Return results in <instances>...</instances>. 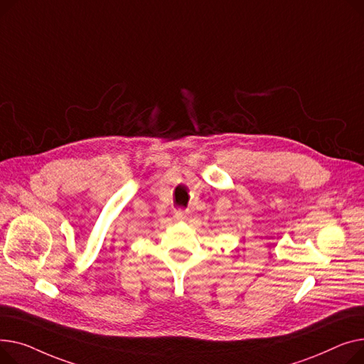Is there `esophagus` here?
I'll return each instance as SVG.
<instances>
[{"label": "esophagus", "mask_w": 364, "mask_h": 364, "mask_svg": "<svg viewBox=\"0 0 364 364\" xmlns=\"http://www.w3.org/2000/svg\"><path fill=\"white\" fill-rule=\"evenodd\" d=\"M175 219L176 220H186L188 219V213L183 210H176L175 211Z\"/></svg>", "instance_id": "1"}]
</instances>
